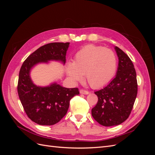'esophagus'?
Segmentation results:
<instances>
[{
    "mask_svg": "<svg viewBox=\"0 0 155 155\" xmlns=\"http://www.w3.org/2000/svg\"><path fill=\"white\" fill-rule=\"evenodd\" d=\"M79 92H80V94H89L88 91L84 90V89H81V90L79 91Z\"/></svg>",
    "mask_w": 155,
    "mask_h": 155,
    "instance_id": "obj_1",
    "label": "esophagus"
}]
</instances>
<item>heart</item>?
Instances as JSON below:
<instances>
[{"instance_id": "1", "label": "heart", "mask_w": 155, "mask_h": 155, "mask_svg": "<svg viewBox=\"0 0 155 155\" xmlns=\"http://www.w3.org/2000/svg\"><path fill=\"white\" fill-rule=\"evenodd\" d=\"M117 58L113 51L104 46L88 45L78 51L73 63H68L67 72L74 81H81L85 74L87 81L94 88L107 85L114 78Z\"/></svg>"}]
</instances>
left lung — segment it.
<instances>
[{"label":"left lung","mask_w":155,"mask_h":155,"mask_svg":"<svg viewBox=\"0 0 155 155\" xmlns=\"http://www.w3.org/2000/svg\"><path fill=\"white\" fill-rule=\"evenodd\" d=\"M118 57L116 76L108 85L95 92L98 97L92 116L105 127L118 125L129 118L138 92L137 73L132 61L117 46Z\"/></svg>","instance_id":"1"}]
</instances>
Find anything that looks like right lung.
<instances>
[{
  "label": "right lung",
  "mask_w": 155,
  "mask_h": 155,
  "mask_svg": "<svg viewBox=\"0 0 155 155\" xmlns=\"http://www.w3.org/2000/svg\"><path fill=\"white\" fill-rule=\"evenodd\" d=\"M69 43H51L36 50L23 63L17 85L19 99L28 118L41 125H52L66 115L70 101L79 94L78 88H68L54 83L47 87L37 86L30 74L35 64L48 61L66 62Z\"/></svg>",
  "instance_id": "obj_1"
}]
</instances>
